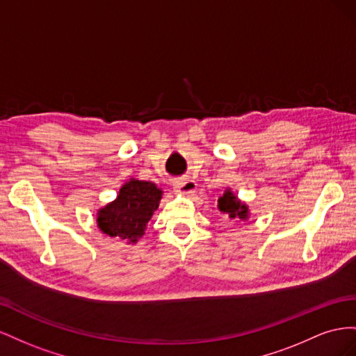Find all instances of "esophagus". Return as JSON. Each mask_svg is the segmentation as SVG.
Wrapping results in <instances>:
<instances>
[{"label":"esophagus","instance_id":"34e87169","mask_svg":"<svg viewBox=\"0 0 356 356\" xmlns=\"http://www.w3.org/2000/svg\"><path fill=\"white\" fill-rule=\"evenodd\" d=\"M175 192H177V194L180 195H191L194 194L195 189H197V184L194 180H180V181H176L175 184Z\"/></svg>","mask_w":356,"mask_h":356}]
</instances>
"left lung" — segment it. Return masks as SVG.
<instances>
[{
    "label": "left lung",
    "instance_id": "1",
    "mask_svg": "<svg viewBox=\"0 0 356 356\" xmlns=\"http://www.w3.org/2000/svg\"><path fill=\"white\" fill-rule=\"evenodd\" d=\"M218 209L229 220H234L236 223L246 222L250 218L249 206L246 202H243L229 188H227L225 192H223V195L219 197Z\"/></svg>",
    "mask_w": 356,
    "mask_h": 356
}]
</instances>
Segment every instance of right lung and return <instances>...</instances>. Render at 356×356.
<instances>
[{
    "instance_id": "1",
    "label": "right lung",
    "mask_w": 356,
    "mask_h": 356,
    "mask_svg": "<svg viewBox=\"0 0 356 356\" xmlns=\"http://www.w3.org/2000/svg\"><path fill=\"white\" fill-rule=\"evenodd\" d=\"M162 189L154 181L129 179L119 189L116 200L97 210V225L103 234L136 245L159 207Z\"/></svg>"
}]
</instances>
